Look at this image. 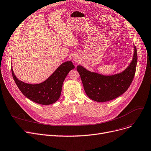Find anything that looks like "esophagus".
I'll list each match as a JSON object with an SVG mask.
<instances>
[{
	"label": "esophagus",
	"instance_id": "34e87169",
	"mask_svg": "<svg viewBox=\"0 0 151 151\" xmlns=\"http://www.w3.org/2000/svg\"><path fill=\"white\" fill-rule=\"evenodd\" d=\"M79 60H80V58H78V57H74V61H75V62H79Z\"/></svg>",
	"mask_w": 151,
	"mask_h": 151
}]
</instances>
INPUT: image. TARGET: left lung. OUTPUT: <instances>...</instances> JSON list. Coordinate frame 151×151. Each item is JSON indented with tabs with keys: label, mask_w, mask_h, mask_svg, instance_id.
<instances>
[{
	"label": "left lung",
	"mask_w": 151,
	"mask_h": 151,
	"mask_svg": "<svg viewBox=\"0 0 151 151\" xmlns=\"http://www.w3.org/2000/svg\"><path fill=\"white\" fill-rule=\"evenodd\" d=\"M133 45L132 60L120 73L104 75L92 72L81 65L77 66L85 93L91 99L99 102L109 101L119 97L128 89L134 76L137 60L136 47Z\"/></svg>",
	"instance_id": "8db88e82"
}]
</instances>
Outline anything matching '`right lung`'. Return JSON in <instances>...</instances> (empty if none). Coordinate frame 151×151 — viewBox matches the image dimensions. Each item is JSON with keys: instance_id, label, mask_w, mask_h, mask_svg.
<instances>
[{"instance_id": "obj_1", "label": "right lung", "mask_w": 151, "mask_h": 151, "mask_svg": "<svg viewBox=\"0 0 151 151\" xmlns=\"http://www.w3.org/2000/svg\"><path fill=\"white\" fill-rule=\"evenodd\" d=\"M75 66L71 61L62 63L47 80L39 84H28L19 80L12 67V73L19 89L31 101L42 105L54 104L60 98L63 83Z\"/></svg>"}]
</instances>
